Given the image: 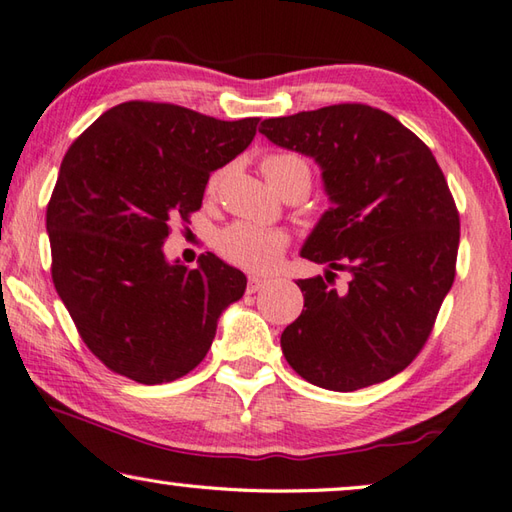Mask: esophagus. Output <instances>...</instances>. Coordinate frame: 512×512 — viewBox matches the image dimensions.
Returning <instances> with one entry per match:
<instances>
[{"label":"esophagus","mask_w":512,"mask_h":512,"mask_svg":"<svg viewBox=\"0 0 512 512\" xmlns=\"http://www.w3.org/2000/svg\"><path fill=\"white\" fill-rule=\"evenodd\" d=\"M265 285H267L265 278H260V276H249V281H247V292H249V294H256L258 289H263Z\"/></svg>","instance_id":"obj_1"}]
</instances>
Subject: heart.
I'll return each mask as SVG.
<instances>
[{
	"label": "heart",
	"mask_w": 512,
	"mask_h": 512,
	"mask_svg": "<svg viewBox=\"0 0 512 512\" xmlns=\"http://www.w3.org/2000/svg\"><path fill=\"white\" fill-rule=\"evenodd\" d=\"M263 173L274 189L287 185L292 180L310 182V167L296 153H272L263 160ZM218 178L211 180V187L218 185ZM218 252L231 263L240 267L265 272L272 267L285 247V236L281 231L254 227L247 223H234L218 234Z\"/></svg>",
	"instance_id": "obj_1"
}]
</instances>
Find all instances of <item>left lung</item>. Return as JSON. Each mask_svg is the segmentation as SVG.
Returning a JSON list of instances; mask_svg holds the SVG:
<instances>
[{
  "instance_id": "1",
  "label": "left lung",
  "mask_w": 512,
  "mask_h": 512,
  "mask_svg": "<svg viewBox=\"0 0 512 512\" xmlns=\"http://www.w3.org/2000/svg\"><path fill=\"white\" fill-rule=\"evenodd\" d=\"M276 147L321 169L330 209L301 247L325 278H301L287 363L318 388L354 392L406 370L455 281L459 214L432 151L390 113L334 104L260 122ZM345 268L336 293L324 281Z\"/></svg>"
}]
</instances>
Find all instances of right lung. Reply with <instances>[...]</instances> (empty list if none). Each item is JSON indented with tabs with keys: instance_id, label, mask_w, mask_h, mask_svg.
<instances>
[{
	"instance_id": "1",
	"label": "right lung",
	"mask_w": 512,
	"mask_h": 512,
	"mask_svg": "<svg viewBox=\"0 0 512 512\" xmlns=\"http://www.w3.org/2000/svg\"><path fill=\"white\" fill-rule=\"evenodd\" d=\"M258 118L225 122L185 106L124 102L62 160L46 209L53 283L82 341L129 379L156 385L205 359L247 278L216 254L167 260L171 220L198 211L209 173L243 153Z\"/></svg>"
}]
</instances>
